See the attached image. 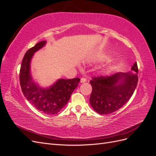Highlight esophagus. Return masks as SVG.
<instances>
[{
	"mask_svg": "<svg viewBox=\"0 0 156 156\" xmlns=\"http://www.w3.org/2000/svg\"><path fill=\"white\" fill-rule=\"evenodd\" d=\"M87 81V79H86V78H81V83H84V82H86Z\"/></svg>",
	"mask_w": 156,
	"mask_h": 156,
	"instance_id": "obj_1",
	"label": "esophagus"
}]
</instances>
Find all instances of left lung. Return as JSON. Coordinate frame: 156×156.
<instances>
[{"mask_svg":"<svg viewBox=\"0 0 156 156\" xmlns=\"http://www.w3.org/2000/svg\"><path fill=\"white\" fill-rule=\"evenodd\" d=\"M131 71L135 72H119L111 76L92 79L90 103L94 111L101 115L111 114L128 101L138 83L136 62L131 67Z\"/></svg>","mask_w":156,"mask_h":156,"instance_id":"left-lung-1","label":"left lung"}]
</instances>
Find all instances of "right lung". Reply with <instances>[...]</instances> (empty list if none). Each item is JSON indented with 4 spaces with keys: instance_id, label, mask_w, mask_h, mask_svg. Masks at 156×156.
<instances>
[{
    "instance_id": "add662e5",
    "label": "right lung",
    "mask_w": 156,
    "mask_h": 156,
    "mask_svg": "<svg viewBox=\"0 0 156 156\" xmlns=\"http://www.w3.org/2000/svg\"><path fill=\"white\" fill-rule=\"evenodd\" d=\"M46 43V41H40L27 51L21 63L20 79L22 92L27 100L37 111L47 115H53L67 104L81 79H59L47 88L40 87L34 81L30 72L31 60L36 52Z\"/></svg>"
}]
</instances>
